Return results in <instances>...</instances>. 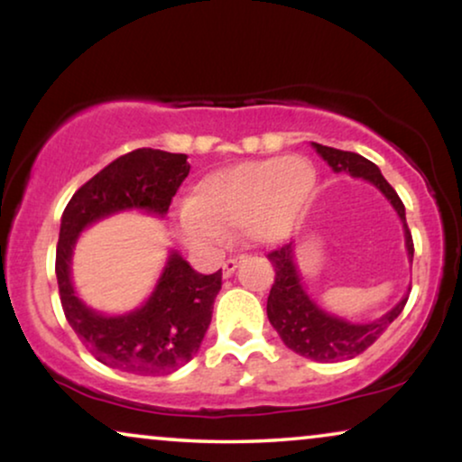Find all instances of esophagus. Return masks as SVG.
I'll return each instance as SVG.
<instances>
[{
    "mask_svg": "<svg viewBox=\"0 0 462 462\" xmlns=\"http://www.w3.org/2000/svg\"><path fill=\"white\" fill-rule=\"evenodd\" d=\"M242 258H245V256L242 254V256H231V258H226V261L223 263V275H225V277H231L233 273H236L237 264L242 263Z\"/></svg>",
    "mask_w": 462,
    "mask_h": 462,
    "instance_id": "esophagus-1",
    "label": "esophagus"
}]
</instances>
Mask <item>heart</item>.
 Wrapping results in <instances>:
<instances>
[{"label":"heart","mask_w":462,"mask_h":462,"mask_svg":"<svg viewBox=\"0 0 462 462\" xmlns=\"http://www.w3.org/2000/svg\"><path fill=\"white\" fill-rule=\"evenodd\" d=\"M318 174L305 157H269L218 170L176 208V233L189 248L210 252L226 233L245 229L273 244L296 229L311 206Z\"/></svg>","instance_id":"1"}]
</instances>
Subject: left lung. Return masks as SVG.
Here are the masks:
<instances>
[{"label":"left lung","instance_id":"left-lung-1","mask_svg":"<svg viewBox=\"0 0 462 462\" xmlns=\"http://www.w3.org/2000/svg\"><path fill=\"white\" fill-rule=\"evenodd\" d=\"M313 149L324 157V162H328V166L334 172H349L356 179L372 182L391 201V206L395 208L397 217L403 223L408 258L412 261L414 244L412 233L406 225V208H403L395 189L384 180L381 170L370 160L351 153V151L324 147L318 143H313ZM269 261L275 269V282L267 299V318L271 326L275 328L288 349L302 357L315 359V362H343V359H351L364 353L387 330L391 321L403 311L408 302L406 294L381 319L370 321V324H351V321L324 311L318 302L309 299L294 263V242L283 244L282 248L269 252Z\"/></svg>","mask_w":462,"mask_h":462}]
</instances>
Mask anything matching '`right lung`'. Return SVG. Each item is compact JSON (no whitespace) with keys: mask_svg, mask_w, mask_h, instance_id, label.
I'll return each instance as SVG.
<instances>
[{"mask_svg":"<svg viewBox=\"0 0 462 462\" xmlns=\"http://www.w3.org/2000/svg\"><path fill=\"white\" fill-rule=\"evenodd\" d=\"M185 153L136 149L81 185L62 212L56 245V280L69 326L88 351L109 368L141 376L172 374L191 362L212 321L223 273L201 275L170 252L157 286L143 307L124 315H103L86 307L71 283V256L79 233L122 210L168 212L187 179Z\"/></svg>","mask_w":462,"mask_h":462,"instance_id":"obj_1","label":"right lung"}]
</instances>
